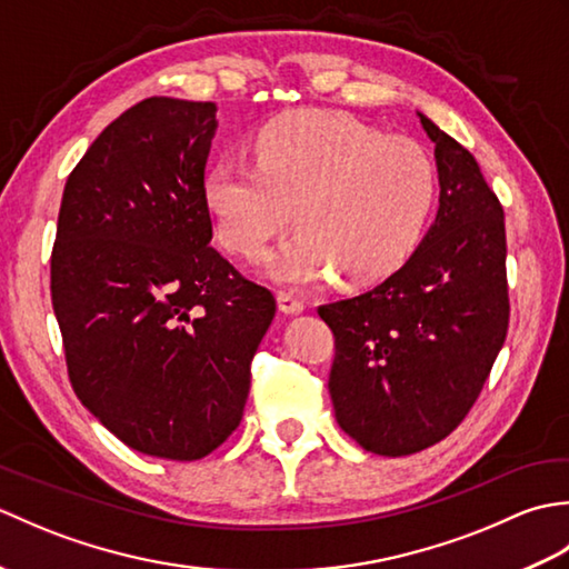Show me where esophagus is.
Wrapping results in <instances>:
<instances>
[{
	"label": "esophagus",
	"instance_id": "obj_1",
	"mask_svg": "<svg viewBox=\"0 0 569 569\" xmlns=\"http://www.w3.org/2000/svg\"><path fill=\"white\" fill-rule=\"evenodd\" d=\"M278 310L286 312V316H298V312L306 310V306H303V300L296 298L293 293L281 291L278 293Z\"/></svg>",
	"mask_w": 569,
	"mask_h": 569
}]
</instances>
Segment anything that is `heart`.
<instances>
[{
	"instance_id": "heart-1",
	"label": "heart",
	"mask_w": 569,
	"mask_h": 569,
	"mask_svg": "<svg viewBox=\"0 0 569 569\" xmlns=\"http://www.w3.org/2000/svg\"><path fill=\"white\" fill-rule=\"evenodd\" d=\"M251 151L253 166L214 161L202 198L217 239L244 259L261 257L293 217L298 234L266 259L273 281L291 288L335 271L347 286L391 276L413 253L438 196L435 166L420 143L383 137L340 112L276 117Z\"/></svg>"
}]
</instances>
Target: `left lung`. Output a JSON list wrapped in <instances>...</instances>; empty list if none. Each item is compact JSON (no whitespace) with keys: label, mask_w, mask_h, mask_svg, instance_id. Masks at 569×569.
<instances>
[{"label":"left lung","mask_w":569,"mask_h":569,"mask_svg":"<svg viewBox=\"0 0 569 569\" xmlns=\"http://www.w3.org/2000/svg\"><path fill=\"white\" fill-rule=\"evenodd\" d=\"M418 117L435 143L438 217L383 283L318 308L335 335V418L383 457L426 450L465 420L509 330L501 202L475 156Z\"/></svg>","instance_id":"1"}]
</instances>
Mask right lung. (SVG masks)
<instances>
[{"label": "right lung", "mask_w": 569, "mask_h": 569, "mask_svg": "<svg viewBox=\"0 0 569 569\" xmlns=\"http://www.w3.org/2000/svg\"><path fill=\"white\" fill-rule=\"evenodd\" d=\"M214 112L149 98L117 117L68 176L51 257L72 391L131 450L178 462L237 430L276 316L210 247Z\"/></svg>", "instance_id": "add662e5"}]
</instances>
